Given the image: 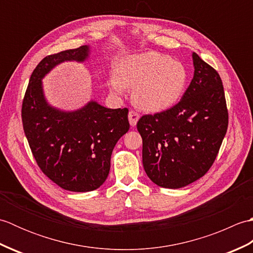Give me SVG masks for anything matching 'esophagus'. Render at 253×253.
I'll return each instance as SVG.
<instances>
[{
	"label": "esophagus",
	"mask_w": 253,
	"mask_h": 253,
	"mask_svg": "<svg viewBox=\"0 0 253 253\" xmlns=\"http://www.w3.org/2000/svg\"><path fill=\"white\" fill-rule=\"evenodd\" d=\"M139 117H140V115H139L137 112H135V111L129 112V114H128V120H129V123H130V125L132 127L137 125V122L139 120Z\"/></svg>",
	"instance_id": "1"
}]
</instances>
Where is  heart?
Here are the masks:
<instances>
[{"instance_id": "heart-1", "label": "heart", "mask_w": 253, "mask_h": 253, "mask_svg": "<svg viewBox=\"0 0 253 253\" xmlns=\"http://www.w3.org/2000/svg\"><path fill=\"white\" fill-rule=\"evenodd\" d=\"M187 78V71L180 62L157 52H147L123 58L110 88L116 93L123 88H133L132 99L138 107L158 112L179 100Z\"/></svg>"}]
</instances>
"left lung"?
<instances>
[{
	"mask_svg": "<svg viewBox=\"0 0 253 253\" xmlns=\"http://www.w3.org/2000/svg\"><path fill=\"white\" fill-rule=\"evenodd\" d=\"M195 74L178 103L140 117L142 163L148 177L160 187H185L211 169L228 127L222 79L192 53Z\"/></svg>",
	"mask_w": 253,
	"mask_h": 253,
	"instance_id": "left-lung-1",
	"label": "left lung"
}]
</instances>
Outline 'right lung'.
Instances as JSON below:
<instances>
[{
  "instance_id": "right-lung-1",
  "label": "right lung",
  "mask_w": 253,
  "mask_h": 253,
  "mask_svg": "<svg viewBox=\"0 0 253 253\" xmlns=\"http://www.w3.org/2000/svg\"><path fill=\"white\" fill-rule=\"evenodd\" d=\"M87 45L45 56L32 72L21 106V121L40 169L68 191L99 188L110 173L116 142L129 129L128 109H106L91 101L83 109L63 112L46 103L41 79L64 61L84 62Z\"/></svg>"
}]
</instances>
